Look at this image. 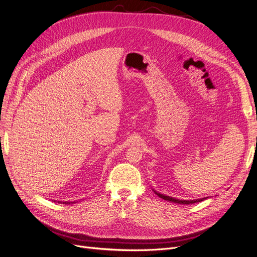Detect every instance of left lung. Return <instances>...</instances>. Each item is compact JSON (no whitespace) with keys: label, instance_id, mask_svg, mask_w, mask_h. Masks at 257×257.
I'll return each mask as SVG.
<instances>
[{"label":"left lung","instance_id":"1","mask_svg":"<svg viewBox=\"0 0 257 257\" xmlns=\"http://www.w3.org/2000/svg\"><path fill=\"white\" fill-rule=\"evenodd\" d=\"M159 197H161L162 199H164V200H167V201H170V202H175V203H179V204H191V203H195V202H198V201H202V199H198V200H179V199H175V198H172L169 196H164V195H161L159 193H156Z\"/></svg>","mask_w":257,"mask_h":257}]
</instances>
